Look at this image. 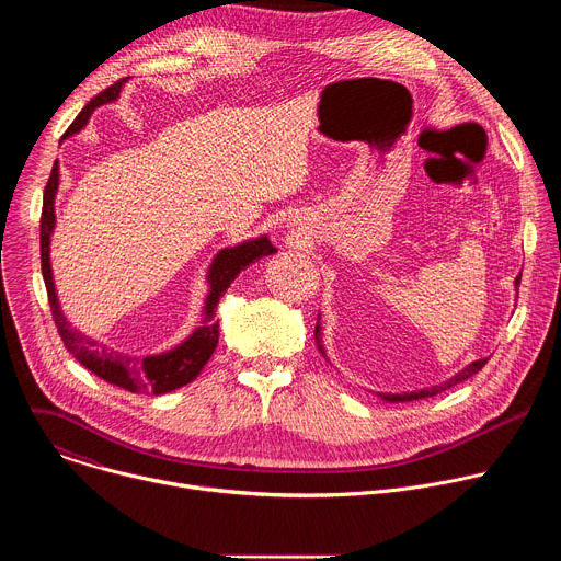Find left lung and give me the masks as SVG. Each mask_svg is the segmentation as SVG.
Here are the masks:
<instances>
[{
    "label": "left lung",
    "instance_id": "obj_1",
    "mask_svg": "<svg viewBox=\"0 0 561 561\" xmlns=\"http://www.w3.org/2000/svg\"><path fill=\"white\" fill-rule=\"evenodd\" d=\"M519 279H522V275L515 279V284H517V288H519ZM322 327H319V317H317V327H314V342H317V348H319V353H322L324 357H327V353H324V346H322ZM489 359H477V362H472L470 366H466L463 370H459L455 377H450L448 381H444V383H439V386H433V388H424V390H417V392H404V394H392V392H377L383 402H413V399H422V397H433V394H437V392H442V390H448V388H453L455 383H459V381H463V379H468V377H472L474 373H479L484 368V364H486Z\"/></svg>",
    "mask_w": 561,
    "mask_h": 561
}]
</instances>
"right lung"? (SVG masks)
<instances>
[{
  "label": "right lung",
  "instance_id": "obj_1",
  "mask_svg": "<svg viewBox=\"0 0 561 561\" xmlns=\"http://www.w3.org/2000/svg\"><path fill=\"white\" fill-rule=\"evenodd\" d=\"M122 89V82L108 87L106 91H102L100 95H95L84 111L77 115V119L68 126L66 135L77 133L79 128H84V124L89 122L91 113L106 104L117 100ZM59 186V167L57 162L53 164L50 178L46 182L44 188V206H42V219H39V251H42V275H44V284H46V293H48V304H50V312H53V322L57 327V333L66 346V351L82 364L84 368H89L91 373H95L98 377H102L104 381L119 386L128 392H152V394H164L171 392L180 386H186L188 381H193L202 368L206 366V362L210 359L217 342H219V319L215 317V308L221 299V295L226 293V288L230 286V282L242 273L247 266H251L253 262L277 253L275 247L268 242L266 237L253 239V242H244L232 249H224L210 271H208V284H210V293L206 297L204 304V319L202 327L180 346H175L169 353L162 355H150V357H128L115 351H108L106 346L89 340L87 335L77 333L68 322L59 308L57 295H55V284H53V273H50V232L55 226V193Z\"/></svg>",
  "mask_w": 561,
  "mask_h": 561
}]
</instances>
